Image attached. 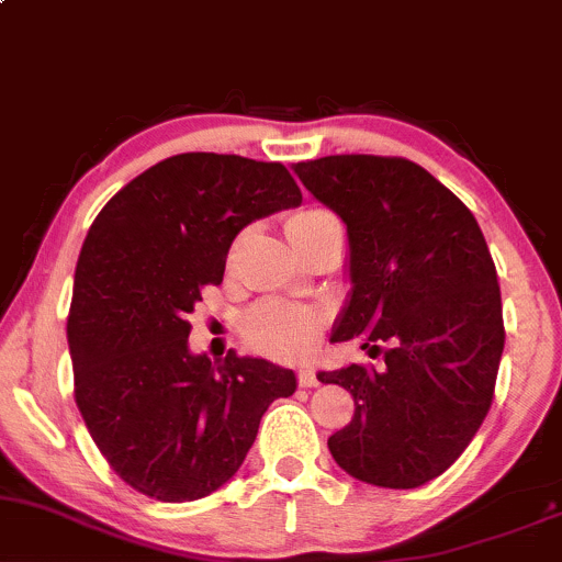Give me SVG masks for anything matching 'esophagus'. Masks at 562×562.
Instances as JSON below:
<instances>
[{
  "label": "esophagus",
  "mask_w": 562,
  "mask_h": 562,
  "mask_svg": "<svg viewBox=\"0 0 562 562\" xmlns=\"http://www.w3.org/2000/svg\"><path fill=\"white\" fill-rule=\"evenodd\" d=\"M299 384L301 387H316L319 384V380H316V371L314 369H301L299 371Z\"/></svg>",
  "instance_id": "1"
}]
</instances>
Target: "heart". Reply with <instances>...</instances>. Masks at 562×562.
Here are the masks:
<instances>
[{
    "label": "heart",
    "mask_w": 562,
    "mask_h": 562,
    "mask_svg": "<svg viewBox=\"0 0 562 562\" xmlns=\"http://www.w3.org/2000/svg\"><path fill=\"white\" fill-rule=\"evenodd\" d=\"M329 222H335L333 212L308 206L290 214L285 220V229L293 246H299L303 238H308L311 233L329 225ZM322 329L324 314L319 308L282 299L259 301L243 319V333H246L248 342L256 350L274 358H288V361L308 356L316 340H319Z\"/></svg>",
    "instance_id": "b5f03b06"
}]
</instances>
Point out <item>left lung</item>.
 I'll list each match as a JSON object with an SVG mask.
<instances>
[{"label":"left lung","mask_w":562,"mask_h":562,"mask_svg":"<svg viewBox=\"0 0 562 562\" xmlns=\"http://www.w3.org/2000/svg\"><path fill=\"white\" fill-rule=\"evenodd\" d=\"M293 170L348 225L353 290L333 342L384 358L319 371L356 403L329 452L361 482L414 490L490 414L505 346L495 261L469 206L416 161L337 154Z\"/></svg>","instance_id":"left-lung-1"}]
</instances>
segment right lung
<instances>
[{
    "instance_id": "obj_1",
    "label": "right lung",
    "mask_w": 562,
    "mask_h": 562,
    "mask_svg": "<svg viewBox=\"0 0 562 562\" xmlns=\"http://www.w3.org/2000/svg\"><path fill=\"white\" fill-rule=\"evenodd\" d=\"M280 161L178 154L106 201L80 248L67 314L76 403L112 471L140 495L191 503L251 450L295 374L263 358L188 350L201 290L220 285L235 235L301 204Z\"/></svg>"
}]
</instances>
